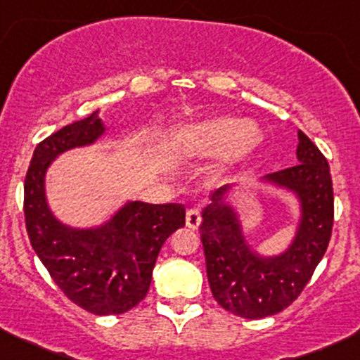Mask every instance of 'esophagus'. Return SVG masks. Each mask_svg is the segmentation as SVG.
<instances>
[{"label": "esophagus", "mask_w": 360, "mask_h": 360, "mask_svg": "<svg viewBox=\"0 0 360 360\" xmlns=\"http://www.w3.org/2000/svg\"><path fill=\"white\" fill-rule=\"evenodd\" d=\"M201 213H199V210H195V207L188 210L187 214H185V224H187V227L192 229V231H198L199 225H201Z\"/></svg>", "instance_id": "34e87169"}]
</instances>
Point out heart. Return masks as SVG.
<instances>
[{
  "label": "heart",
  "mask_w": 360,
  "mask_h": 360,
  "mask_svg": "<svg viewBox=\"0 0 360 360\" xmlns=\"http://www.w3.org/2000/svg\"><path fill=\"white\" fill-rule=\"evenodd\" d=\"M263 142V133L255 121L217 116L173 128L162 149L179 158L221 155V168H234L246 161Z\"/></svg>",
  "instance_id": "heart-1"
}]
</instances>
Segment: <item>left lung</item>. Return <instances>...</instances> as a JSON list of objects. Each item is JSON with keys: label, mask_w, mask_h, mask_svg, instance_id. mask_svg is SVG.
Returning a JSON list of instances; mask_svg holds the SVG:
<instances>
[{"label": "left lung", "mask_w": 360, "mask_h": 360, "mask_svg": "<svg viewBox=\"0 0 360 360\" xmlns=\"http://www.w3.org/2000/svg\"><path fill=\"white\" fill-rule=\"evenodd\" d=\"M298 165L262 176L258 185L290 194L296 224L290 243L263 255L250 243L239 207L231 195L243 184L225 185L202 211L207 283L213 298L234 316L262 319L290 307L328 250L333 229V181L329 165L312 140L298 129ZM253 185L251 191H258Z\"/></svg>", "instance_id": "8db88e82"}]
</instances>
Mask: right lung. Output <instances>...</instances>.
I'll return each mask as SVG.
<instances>
[{
    "label": "right lung",
    "mask_w": 360,
    "mask_h": 360,
    "mask_svg": "<svg viewBox=\"0 0 360 360\" xmlns=\"http://www.w3.org/2000/svg\"><path fill=\"white\" fill-rule=\"evenodd\" d=\"M105 133L95 110L44 139L25 175L24 214L32 250L70 302L95 316H117L146 298L162 244L185 225V207L126 201L94 227L58 220L48 205V169L62 154L95 146Z\"/></svg>",
    "instance_id": "obj_1"
}]
</instances>
